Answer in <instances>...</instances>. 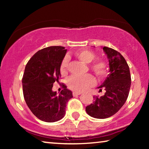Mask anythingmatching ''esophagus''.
<instances>
[{
  "label": "esophagus",
  "instance_id": "esophagus-1",
  "mask_svg": "<svg viewBox=\"0 0 149 149\" xmlns=\"http://www.w3.org/2000/svg\"><path fill=\"white\" fill-rule=\"evenodd\" d=\"M81 94V93L80 92H73V96H74V97H76V96L80 95Z\"/></svg>",
  "mask_w": 149,
  "mask_h": 149
}]
</instances>
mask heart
<instances>
[{"instance_id": "1", "label": "heart", "mask_w": 149, "mask_h": 149, "mask_svg": "<svg viewBox=\"0 0 149 149\" xmlns=\"http://www.w3.org/2000/svg\"><path fill=\"white\" fill-rule=\"evenodd\" d=\"M75 56L85 64H90L95 58L94 52L87 49H82L77 51ZM68 68V59L65 57L60 64V72L62 74H66ZM91 70L100 77L105 76L107 74V65L106 62L98 60L90 65ZM68 84L70 89L77 92L85 91L95 84V77L91 74L72 76L69 79Z\"/></svg>"}]
</instances>
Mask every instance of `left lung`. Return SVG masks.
Masks as SVG:
<instances>
[{"mask_svg": "<svg viewBox=\"0 0 149 149\" xmlns=\"http://www.w3.org/2000/svg\"><path fill=\"white\" fill-rule=\"evenodd\" d=\"M102 49L109 62V74L100 86L106 91L105 94L94 96V101L85 108L90 116L105 119L118 112L124 104L129 95L131 87L130 68L124 58L116 50L104 47Z\"/></svg>", "mask_w": 149, "mask_h": 149, "instance_id": "obj_1", "label": "left lung"}]
</instances>
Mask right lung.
Instances as JSON below:
<instances>
[{
  "label": "right lung",
  "mask_w": 149,
  "mask_h": 149,
  "mask_svg": "<svg viewBox=\"0 0 149 149\" xmlns=\"http://www.w3.org/2000/svg\"><path fill=\"white\" fill-rule=\"evenodd\" d=\"M66 52L64 47L45 48L37 52L25 68L22 78L25 101L33 114L43 122H54L64 118L66 103L73 97L64 84L58 95L52 90L61 77L60 64Z\"/></svg>",
  "instance_id": "right-lung-1"
}]
</instances>
